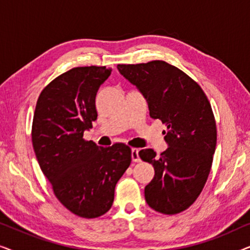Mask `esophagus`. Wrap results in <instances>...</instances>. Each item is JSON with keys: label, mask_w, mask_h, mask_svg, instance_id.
Returning <instances> with one entry per match:
<instances>
[{"label": "esophagus", "mask_w": 250, "mask_h": 250, "mask_svg": "<svg viewBox=\"0 0 250 250\" xmlns=\"http://www.w3.org/2000/svg\"><path fill=\"white\" fill-rule=\"evenodd\" d=\"M131 156H132L133 163H139L140 160H141V158H140V156H139V149L133 148L131 151Z\"/></svg>", "instance_id": "esophagus-1"}]
</instances>
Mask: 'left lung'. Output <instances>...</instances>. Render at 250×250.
<instances>
[{"label":"left lung","instance_id":"obj_1","mask_svg":"<svg viewBox=\"0 0 250 250\" xmlns=\"http://www.w3.org/2000/svg\"><path fill=\"white\" fill-rule=\"evenodd\" d=\"M117 68L145 97L150 117L167 126L165 151L160 156L152 149L139 152L155 168L145 188L146 204L166 215L183 211L203 191L213 163L216 123L209 101L192 78L165 61Z\"/></svg>","mask_w":250,"mask_h":250}]
</instances>
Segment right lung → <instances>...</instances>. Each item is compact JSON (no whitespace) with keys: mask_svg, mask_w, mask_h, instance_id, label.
<instances>
[{"mask_svg":"<svg viewBox=\"0 0 250 250\" xmlns=\"http://www.w3.org/2000/svg\"><path fill=\"white\" fill-rule=\"evenodd\" d=\"M105 67H76L41 92L32 141L41 169L61 204L81 217L95 218L112 206L115 187L131 164L124 143L102 148L83 134L98 117L95 97L110 76Z\"/></svg>","mask_w":250,"mask_h":250,"instance_id":"obj_1","label":"right lung"}]
</instances>
